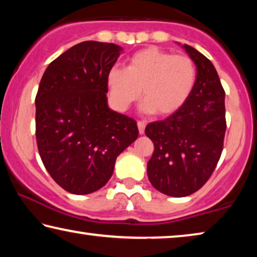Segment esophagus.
<instances>
[{"instance_id": "1", "label": "esophagus", "mask_w": 257, "mask_h": 257, "mask_svg": "<svg viewBox=\"0 0 257 257\" xmlns=\"http://www.w3.org/2000/svg\"><path fill=\"white\" fill-rule=\"evenodd\" d=\"M137 125H138V132L141 135H143L145 133V127H146V123L144 122V121H138L137 122Z\"/></svg>"}]
</instances>
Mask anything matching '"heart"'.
<instances>
[{
	"label": "heart",
	"mask_w": 257,
	"mask_h": 257,
	"mask_svg": "<svg viewBox=\"0 0 257 257\" xmlns=\"http://www.w3.org/2000/svg\"><path fill=\"white\" fill-rule=\"evenodd\" d=\"M197 80L194 61L150 46L129 56L124 68L112 67L106 75L111 103L125 111L141 97L144 113L170 115L185 105Z\"/></svg>",
	"instance_id": "heart-1"
}]
</instances>
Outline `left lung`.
<instances>
[{
    "mask_svg": "<svg viewBox=\"0 0 257 257\" xmlns=\"http://www.w3.org/2000/svg\"><path fill=\"white\" fill-rule=\"evenodd\" d=\"M197 69L194 92L180 110L147 124L154 144L147 176L155 189L172 197L191 195L208 180L219 162L225 134L224 90L214 66L187 44Z\"/></svg>",
    "mask_w": 257,
    "mask_h": 257,
    "instance_id": "obj_1",
    "label": "left lung"
}]
</instances>
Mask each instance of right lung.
<instances>
[{"mask_svg": "<svg viewBox=\"0 0 257 257\" xmlns=\"http://www.w3.org/2000/svg\"><path fill=\"white\" fill-rule=\"evenodd\" d=\"M122 47L82 42L49 64L38 87L36 141L45 169L64 190L94 193L138 137L134 119L107 106L106 75Z\"/></svg>", "mask_w": 257, "mask_h": 257, "instance_id": "right-lung-1", "label": "right lung"}]
</instances>
